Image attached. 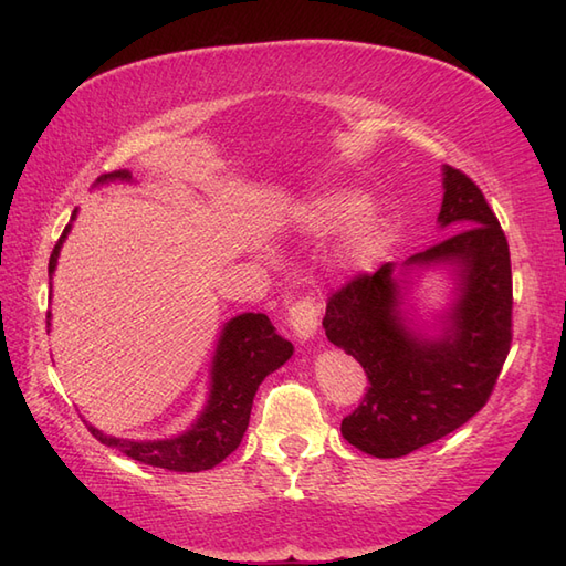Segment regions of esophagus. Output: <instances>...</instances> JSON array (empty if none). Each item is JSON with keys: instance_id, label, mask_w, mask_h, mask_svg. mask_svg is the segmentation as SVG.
<instances>
[{"instance_id": "esophagus-1", "label": "esophagus", "mask_w": 566, "mask_h": 566, "mask_svg": "<svg viewBox=\"0 0 566 566\" xmlns=\"http://www.w3.org/2000/svg\"><path fill=\"white\" fill-rule=\"evenodd\" d=\"M318 321H321V306L314 296H302L292 304L290 326L296 333L298 340L314 338V333L318 331Z\"/></svg>"}]
</instances>
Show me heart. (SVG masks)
<instances>
[{
    "mask_svg": "<svg viewBox=\"0 0 566 566\" xmlns=\"http://www.w3.org/2000/svg\"><path fill=\"white\" fill-rule=\"evenodd\" d=\"M365 211V197L357 191H333V195L323 197L311 209V226L318 233H338L345 231L347 226L355 223L359 213ZM381 250V226L377 219L359 221L350 233H347L343 243V260L350 268H369L377 260Z\"/></svg>",
    "mask_w": 566,
    "mask_h": 566,
    "instance_id": "obj_1",
    "label": "heart"
}]
</instances>
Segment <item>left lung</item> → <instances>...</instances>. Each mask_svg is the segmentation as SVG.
<instances>
[{"label":"left lung","instance_id":"obj_1","mask_svg":"<svg viewBox=\"0 0 566 566\" xmlns=\"http://www.w3.org/2000/svg\"><path fill=\"white\" fill-rule=\"evenodd\" d=\"M438 223L448 238L408 258L355 274L328 296V340L363 365L367 394L343 418V438L371 457H403L436 442L479 413L511 350L513 280L506 233L482 189L442 167ZM452 263L458 302L440 339L416 334L400 311L408 271Z\"/></svg>","mask_w":566,"mask_h":566}]
</instances>
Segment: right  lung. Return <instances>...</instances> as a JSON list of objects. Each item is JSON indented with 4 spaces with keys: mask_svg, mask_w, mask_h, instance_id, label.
Here are the masks:
<instances>
[{
    "mask_svg": "<svg viewBox=\"0 0 566 566\" xmlns=\"http://www.w3.org/2000/svg\"><path fill=\"white\" fill-rule=\"evenodd\" d=\"M116 179L130 182V172L116 170L102 175L97 185L116 182ZM75 216L77 209L72 211V221H75ZM72 221L65 226L63 235H60L51 252L48 276H53L55 272L60 248H63V240L70 233ZM45 323L51 326V314H48ZM292 353L294 345L274 331L268 316L240 314L223 326L211 365L209 401L203 406L197 423L182 432V436L136 442L104 436L102 430L90 423L87 428L106 448H116L118 452L130 457V460L143 464L163 467L170 469V472H201V469H211L223 462L243 440L258 387L270 371L280 369L292 357Z\"/></svg>",
    "mask_w": 566,
    "mask_h": 566,
    "instance_id": "add662e5",
    "label": "right lung"
}]
</instances>
